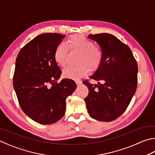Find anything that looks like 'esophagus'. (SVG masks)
Listing matches in <instances>:
<instances>
[{"label": "esophagus", "instance_id": "esophagus-1", "mask_svg": "<svg viewBox=\"0 0 155 155\" xmlns=\"http://www.w3.org/2000/svg\"><path fill=\"white\" fill-rule=\"evenodd\" d=\"M76 83H77V85H81V84H82V81H80V80H77V81H76Z\"/></svg>", "mask_w": 155, "mask_h": 155}]
</instances>
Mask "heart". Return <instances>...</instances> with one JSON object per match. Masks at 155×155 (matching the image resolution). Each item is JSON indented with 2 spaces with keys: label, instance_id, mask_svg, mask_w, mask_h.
Here are the masks:
<instances>
[{
  "label": "heart",
  "instance_id": "1",
  "mask_svg": "<svg viewBox=\"0 0 155 155\" xmlns=\"http://www.w3.org/2000/svg\"><path fill=\"white\" fill-rule=\"evenodd\" d=\"M66 45L70 49L80 52L77 66H68L63 70V75L66 78L77 79L86 75L91 70H96L102 62L103 53L99 47H95L92 41L82 35L70 36ZM67 48L64 43L57 45L53 52V58L61 66L66 64Z\"/></svg>",
  "mask_w": 155,
  "mask_h": 155
}]
</instances>
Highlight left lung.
Listing matches in <instances>:
<instances>
[{
  "label": "left lung",
  "mask_w": 155,
  "mask_h": 155,
  "mask_svg": "<svg viewBox=\"0 0 155 155\" xmlns=\"http://www.w3.org/2000/svg\"><path fill=\"white\" fill-rule=\"evenodd\" d=\"M88 37L100 46L103 58L89 77L97 84L83 82L89 89L85 98L87 112L92 119L112 121L125 112L136 93L137 62L129 47L114 35L101 33Z\"/></svg>",
  "instance_id": "left-lung-1"
}]
</instances>
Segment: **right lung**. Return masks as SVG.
Masks as SVG:
<instances>
[{"label": "right lung", "instance_id": "add662e5", "mask_svg": "<svg viewBox=\"0 0 155 155\" xmlns=\"http://www.w3.org/2000/svg\"><path fill=\"white\" fill-rule=\"evenodd\" d=\"M66 35L45 33L27 43L16 58L13 88L22 110L42 125L55 123L64 117L66 100L77 88L75 82L63 78L53 58L57 45Z\"/></svg>", "mask_w": 155, "mask_h": 155}]
</instances>
